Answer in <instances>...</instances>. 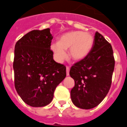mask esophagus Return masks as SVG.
<instances>
[{"mask_svg":"<svg viewBox=\"0 0 127 127\" xmlns=\"http://www.w3.org/2000/svg\"><path fill=\"white\" fill-rule=\"evenodd\" d=\"M70 75V67L66 66V75L69 76Z\"/></svg>","mask_w":127,"mask_h":127,"instance_id":"1","label":"esophagus"}]
</instances>
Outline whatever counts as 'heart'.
<instances>
[{
    "label": "heart",
    "instance_id": "b5f03b06",
    "mask_svg": "<svg viewBox=\"0 0 127 127\" xmlns=\"http://www.w3.org/2000/svg\"><path fill=\"white\" fill-rule=\"evenodd\" d=\"M94 38L91 33L82 31H71L61 36L58 43L51 45V50L58 62L63 61L66 57L64 50H68V56L71 60L79 61L90 52L93 45Z\"/></svg>",
    "mask_w": 127,
    "mask_h": 127
}]
</instances>
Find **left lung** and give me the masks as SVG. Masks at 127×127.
Wrapping results in <instances>:
<instances>
[{
	"mask_svg": "<svg viewBox=\"0 0 127 127\" xmlns=\"http://www.w3.org/2000/svg\"><path fill=\"white\" fill-rule=\"evenodd\" d=\"M114 64L112 46L96 32L91 51L70 69L75 80L70 96L75 106L90 109L102 102L111 88Z\"/></svg>",
	"mask_w": 127,
	"mask_h": 127,
	"instance_id": "obj_1",
	"label": "left lung"
}]
</instances>
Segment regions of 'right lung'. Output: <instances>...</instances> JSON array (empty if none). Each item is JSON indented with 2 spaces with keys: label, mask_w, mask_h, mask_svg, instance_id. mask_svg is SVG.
<instances>
[{
  "label": "right lung",
  "mask_w": 127,
  "mask_h": 127,
  "mask_svg": "<svg viewBox=\"0 0 127 127\" xmlns=\"http://www.w3.org/2000/svg\"><path fill=\"white\" fill-rule=\"evenodd\" d=\"M50 29L33 30L18 41L13 69L15 87L21 98L32 107L49 104L56 87L66 77V66L53 59Z\"/></svg>",
  "instance_id": "1"
}]
</instances>
